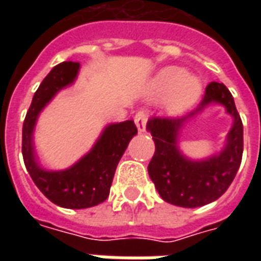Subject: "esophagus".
I'll use <instances>...</instances> for the list:
<instances>
[{"mask_svg":"<svg viewBox=\"0 0 261 261\" xmlns=\"http://www.w3.org/2000/svg\"><path fill=\"white\" fill-rule=\"evenodd\" d=\"M134 121H136L137 128L140 133H144L145 128H147V123H148V114L145 112H138L134 117Z\"/></svg>","mask_w":261,"mask_h":261,"instance_id":"34e87169","label":"esophagus"}]
</instances>
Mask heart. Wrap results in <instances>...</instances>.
<instances>
[{
	"instance_id": "1",
	"label": "heart",
	"mask_w": 261,
	"mask_h": 261,
	"mask_svg": "<svg viewBox=\"0 0 261 261\" xmlns=\"http://www.w3.org/2000/svg\"><path fill=\"white\" fill-rule=\"evenodd\" d=\"M153 89L159 96H168L172 93L173 102L179 106H186L196 100L200 93V82L186 76V71L177 67H168L162 69L155 78Z\"/></svg>"
}]
</instances>
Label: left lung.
I'll return each mask as SVG.
<instances>
[{
  "instance_id": "left-lung-1",
  "label": "left lung",
  "mask_w": 261,
  "mask_h": 261,
  "mask_svg": "<svg viewBox=\"0 0 261 261\" xmlns=\"http://www.w3.org/2000/svg\"><path fill=\"white\" fill-rule=\"evenodd\" d=\"M211 102H219L234 119L224 149L205 160L185 157L177 147V136L183 125ZM155 142V153L148 165V173L166 202L185 208H196L218 200L239 169L243 153V124L233 97L224 84L211 82L198 108L181 119L152 117L147 123Z\"/></svg>"
}]
</instances>
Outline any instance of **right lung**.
Segmentation results:
<instances>
[{"label": "right lung", "instance_id": "obj_1", "mask_svg": "<svg viewBox=\"0 0 261 261\" xmlns=\"http://www.w3.org/2000/svg\"><path fill=\"white\" fill-rule=\"evenodd\" d=\"M78 71L80 63L64 61L48 72L35 92L22 128V155L32 180L50 201L71 210L93 207L108 198L117 164L137 134L133 120L109 124L91 151L68 169H43L33 148L37 117L61 89L74 84Z\"/></svg>", "mask_w": 261, "mask_h": 261}]
</instances>
